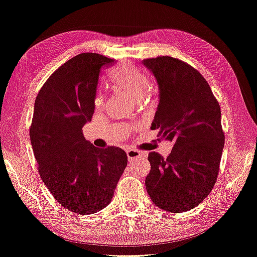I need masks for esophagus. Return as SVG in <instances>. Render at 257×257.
Here are the masks:
<instances>
[{
    "label": "esophagus",
    "mask_w": 257,
    "mask_h": 257,
    "mask_svg": "<svg viewBox=\"0 0 257 257\" xmlns=\"http://www.w3.org/2000/svg\"><path fill=\"white\" fill-rule=\"evenodd\" d=\"M127 157L129 160H134V159H139L143 157V153L139 150H135V149H129L127 150Z\"/></svg>",
    "instance_id": "esophagus-1"
}]
</instances>
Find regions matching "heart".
Masks as SVG:
<instances>
[{"label": "heart", "mask_w": 257, "mask_h": 257, "mask_svg": "<svg viewBox=\"0 0 257 257\" xmlns=\"http://www.w3.org/2000/svg\"><path fill=\"white\" fill-rule=\"evenodd\" d=\"M109 82L114 89L132 94L136 99L144 98V95L151 89L150 78L140 69L133 66H122L113 69L109 74ZM104 102V95L101 93L97 94L94 99L95 107L101 108Z\"/></svg>", "instance_id": "b5f03b06"}]
</instances>
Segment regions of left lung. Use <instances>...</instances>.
I'll return each instance as SVG.
<instances>
[{
    "label": "left lung",
    "instance_id": "left-lung-1",
    "mask_svg": "<svg viewBox=\"0 0 257 257\" xmlns=\"http://www.w3.org/2000/svg\"><path fill=\"white\" fill-rule=\"evenodd\" d=\"M143 64L159 85L151 129L174 143L167 158L149 153L145 188L160 209L188 211L205 200L217 181L225 142L219 102L190 64L171 56L145 59Z\"/></svg>",
    "mask_w": 257,
    "mask_h": 257
}]
</instances>
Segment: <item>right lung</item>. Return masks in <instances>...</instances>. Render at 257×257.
<instances>
[{
    "instance_id": "1",
    "label": "right lung",
    "mask_w": 257,
    "mask_h": 257,
    "mask_svg": "<svg viewBox=\"0 0 257 257\" xmlns=\"http://www.w3.org/2000/svg\"><path fill=\"white\" fill-rule=\"evenodd\" d=\"M114 59L82 53L59 67L34 102L30 139L40 178L69 211L91 214L109 204L128 158L120 148H95L83 136L94 112L99 75Z\"/></svg>"
}]
</instances>
